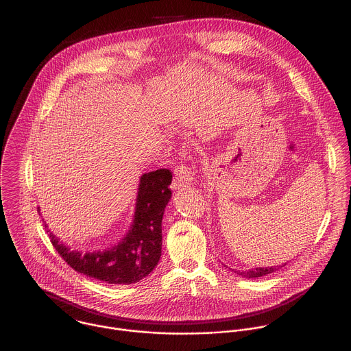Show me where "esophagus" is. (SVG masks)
<instances>
[{
  "label": "esophagus",
  "instance_id": "1",
  "mask_svg": "<svg viewBox=\"0 0 351 351\" xmlns=\"http://www.w3.org/2000/svg\"><path fill=\"white\" fill-rule=\"evenodd\" d=\"M193 181V174L191 171V169L185 165H177L174 169V182H173V188L174 189H180L182 186L191 185Z\"/></svg>",
  "mask_w": 351,
  "mask_h": 351
}]
</instances>
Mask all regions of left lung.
Returning a JSON list of instances; mask_svg holds the SVG:
<instances>
[{"mask_svg": "<svg viewBox=\"0 0 351 351\" xmlns=\"http://www.w3.org/2000/svg\"><path fill=\"white\" fill-rule=\"evenodd\" d=\"M284 266V265H282ZM278 267L281 266H267V267H255V269H251L247 271H237V274L245 277V278H258V277H263V276H267V274H271L274 273L276 270H278Z\"/></svg>", "mask_w": 351, "mask_h": 351, "instance_id": "8db88e82", "label": "left lung"}]
</instances>
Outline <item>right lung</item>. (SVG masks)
Here are the masks:
<instances>
[{"instance_id": "1", "label": "right lung", "mask_w": 351, "mask_h": 351, "mask_svg": "<svg viewBox=\"0 0 351 351\" xmlns=\"http://www.w3.org/2000/svg\"><path fill=\"white\" fill-rule=\"evenodd\" d=\"M173 176L159 169L141 177L134 221L125 238L109 250H70L50 234L55 250L75 271L106 284H135L147 277L162 254V217L171 197Z\"/></svg>"}]
</instances>
